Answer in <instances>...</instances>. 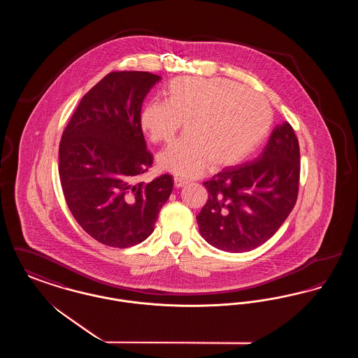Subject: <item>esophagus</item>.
Wrapping results in <instances>:
<instances>
[{"instance_id":"esophagus-1","label":"esophagus","mask_w":358,"mask_h":358,"mask_svg":"<svg viewBox=\"0 0 358 358\" xmlns=\"http://www.w3.org/2000/svg\"><path fill=\"white\" fill-rule=\"evenodd\" d=\"M187 180H184V178H181V177H174V187H182L187 185Z\"/></svg>"}]
</instances>
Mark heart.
<instances>
[{"label":"heart","mask_w":358,"mask_h":358,"mask_svg":"<svg viewBox=\"0 0 358 358\" xmlns=\"http://www.w3.org/2000/svg\"><path fill=\"white\" fill-rule=\"evenodd\" d=\"M150 101L139 123L154 143H168L184 122L185 136L158 155V166L193 177L209 164L229 166L252 153L268 134L273 110L259 94L227 79L182 76Z\"/></svg>","instance_id":"heart-1"}]
</instances>
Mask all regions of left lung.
<instances>
[{"instance_id": "left-lung-1", "label": "left lung", "mask_w": 358, "mask_h": 358, "mask_svg": "<svg viewBox=\"0 0 358 358\" xmlns=\"http://www.w3.org/2000/svg\"><path fill=\"white\" fill-rule=\"evenodd\" d=\"M299 159L298 138L283 122L255 161L205 181L208 200L196 216L205 241L227 252H247L273 236L296 203Z\"/></svg>"}]
</instances>
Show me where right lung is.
<instances>
[{
  "label": "right lung",
  "instance_id": "obj_1",
  "mask_svg": "<svg viewBox=\"0 0 358 358\" xmlns=\"http://www.w3.org/2000/svg\"><path fill=\"white\" fill-rule=\"evenodd\" d=\"M161 78L115 71L78 104L60 139L59 176L78 224L104 245L127 248L154 231L173 178L141 180L153 165L139 123L142 103Z\"/></svg>",
  "mask_w": 358,
  "mask_h": 358
}]
</instances>
